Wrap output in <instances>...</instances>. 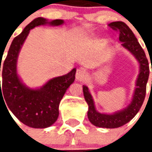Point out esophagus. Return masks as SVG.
<instances>
[{"label": "esophagus", "mask_w": 152, "mask_h": 152, "mask_svg": "<svg viewBox=\"0 0 152 152\" xmlns=\"http://www.w3.org/2000/svg\"><path fill=\"white\" fill-rule=\"evenodd\" d=\"M86 77V70H84L83 68H79L76 70V79L78 81H81Z\"/></svg>", "instance_id": "1"}]
</instances>
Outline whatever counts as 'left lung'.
<instances>
[{"label":"left lung","instance_id":"8db88e82","mask_svg":"<svg viewBox=\"0 0 152 152\" xmlns=\"http://www.w3.org/2000/svg\"><path fill=\"white\" fill-rule=\"evenodd\" d=\"M110 28L120 31L119 40L122 42V46L127 49L130 53L134 54L140 63V72L137 77L136 88L134 90V97L132 102L127 107L122 111L115 112L114 114H102L97 112L94 107V100L87 86H83V93L86 102L89 106L88 118L94 125L100 128L114 129L121 127L133 119L139 112L141 107L143 103L147 83L149 76V63L142 48L135 37L134 32L123 22H113L108 24ZM152 72V66H151Z\"/></svg>","mask_w":152,"mask_h":152}]
</instances>
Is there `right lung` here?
<instances>
[{
	"label": "right lung",
	"instance_id": "right-lung-1",
	"mask_svg": "<svg viewBox=\"0 0 152 152\" xmlns=\"http://www.w3.org/2000/svg\"><path fill=\"white\" fill-rule=\"evenodd\" d=\"M50 23L58 26L62 19L48 22L37 18L13 40L5 58L2 71V86L0 99H3L12 113L22 123L29 127L44 129L50 127L58 117V106L66 89L75 80L76 68L64 76L50 80L40 89H29L21 82L17 74V59L23 44L31 29L39 25ZM1 72V64H0ZM8 110V109H7Z\"/></svg>",
	"mask_w": 152,
	"mask_h": 152
}]
</instances>
